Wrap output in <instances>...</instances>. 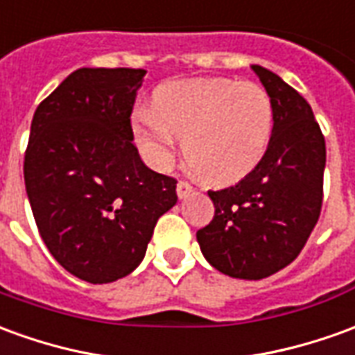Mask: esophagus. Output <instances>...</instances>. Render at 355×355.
<instances>
[{
  "instance_id": "obj_1",
  "label": "esophagus",
  "mask_w": 355,
  "mask_h": 355,
  "mask_svg": "<svg viewBox=\"0 0 355 355\" xmlns=\"http://www.w3.org/2000/svg\"><path fill=\"white\" fill-rule=\"evenodd\" d=\"M194 192V186L190 184L188 180H180L177 184V194L180 200H184V198H188V196Z\"/></svg>"
}]
</instances>
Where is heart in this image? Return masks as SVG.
<instances>
[{
    "instance_id": "1",
    "label": "heart",
    "mask_w": 355,
    "mask_h": 355,
    "mask_svg": "<svg viewBox=\"0 0 355 355\" xmlns=\"http://www.w3.org/2000/svg\"><path fill=\"white\" fill-rule=\"evenodd\" d=\"M275 107L265 88L232 78H196L161 86L155 107L135 111L138 148L155 167L175 159L182 136L186 163L211 184L246 177L271 142Z\"/></svg>"
}]
</instances>
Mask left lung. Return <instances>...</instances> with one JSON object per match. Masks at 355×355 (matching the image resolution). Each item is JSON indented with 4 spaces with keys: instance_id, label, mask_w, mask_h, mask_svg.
Here are the masks:
<instances>
[{
    "instance_id": "obj_1",
    "label": "left lung",
    "mask_w": 355,
    "mask_h": 355,
    "mask_svg": "<svg viewBox=\"0 0 355 355\" xmlns=\"http://www.w3.org/2000/svg\"><path fill=\"white\" fill-rule=\"evenodd\" d=\"M252 69L275 107L271 142L240 182L207 192L215 215L196 238L217 271L259 281L292 263L315 229L327 150L311 105L281 76Z\"/></svg>"
}]
</instances>
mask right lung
Returning a JSON list of instances; mask_svg holds the SVG:
<instances>
[{
  "label": "right lung",
  "mask_w": 355,
  "mask_h": 355,
  "mask_svg": "<svg viewBox=\"0 0 355 355\" xmlns=\"http://www.w3.org/2000/svg\"><path fill=\"white\" fill-rule=\"evenodd\" d=\"M144 69H78L42 101L24 152V184L49 254L92 284L140 265L155 223L177 203V178L132 144Z\"/></svg>",
  "instance_id": "obj_1"
}]
</instances>
